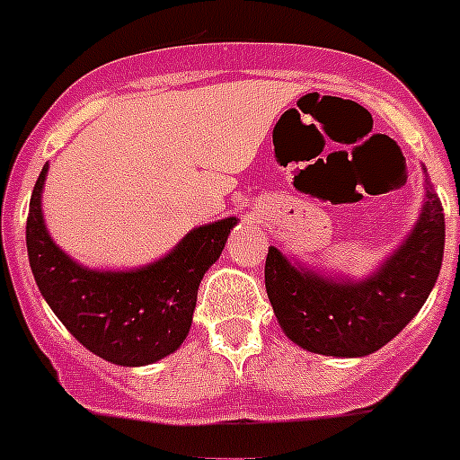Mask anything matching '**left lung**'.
I'll list each match as a JSON object with an SVG mask.
<instances>
[{"label":"left lung","instance_id":"left-lung-1","mask_svg":"<svg viewBox=\"0 0 460 460\" xmlns=\"http://www.w3.org/2000/svg\"><path fill=\"white\" fill-rule=\"evenodd\" d=\"M442 248V202L427 191V205L415 230L367 280H326L294 267L271 246L264 285L278 323L298 347L322 356H369L420 313L440 273Z\"/></svg>","mask_w":460,"mask_h":460}]
</instances>
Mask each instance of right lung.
Here are the masks:
<instances>
[{"label":"right lung","instance_id":"obj_1","mask_svg":"<svg viewBox=\"0 0 460 460\" xmlns=\"http://www.w3.org/2000/svg\"><path fill=\"white\" fill-rule=\"evenodd\" d=\"M45 175L48 164L29 202L27 251L38 289L63 326L88 351L123 367L150 365L180 349L191 328L198 285L237 218L196 227L166 258L137 271H91L67 258L45 230Z\"/></svg>","mask_w":460,"mask_h":460}]
</instances>
